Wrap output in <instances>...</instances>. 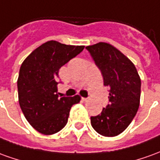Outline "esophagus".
Instances as JSON below:
<instances>
[{"label":"esophagus","instance_id":"1","mask_svg":"<svg viewBox=\"0 0 160 160\" xmlns=\"http://www.w3.org/2000/svg\"><path fill=\"white\" fill-rule=\"evenodd\" d=\"M81 99H82V101H84V102H87V101H88V100H90V98H81Z\"/></svg>","mask_w":160,"mask_h":160}]
</instances>
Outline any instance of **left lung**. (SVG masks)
<instances>
[{
    "label": "left lung",
    "instance_id": "8db88e82",
    "mask_svg": "<svg viewBox=\"0 0 160 160\" xmlns=\"http://www.w3.org/2000/svg\"><path fill=\"white\" fill-rule=\"evenodd\" d=\"M86 48L101 71L109 88V102L101 113L92 116L91 125L102 136L114 137L126 130L138 112L141 80L134 64L119 49L106 42Z\"/></svg>",
    "mask_w": 160,
    "mask_h": 160
}]
</instances>
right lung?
Here are the masks:
<instances>
[{
  "label": "right lung",
  "instance_id": "obj_1",
  "mask_svg": "<svg viewBox=\"0 0 160 160\" xmlns=\"http://www.w3.org/2000/svg\"><path fill=\"white\" fill-rule=\"evenodd\" d=\"M84 48L49 41L22 62L17 80L19 104L28 123L42 134L60 132L68 123L72 105L80 102V95L60 98L55 79L61 67Z\"/></svg>",
  "mask_w": 160,
  "mask_h": 160
}]
</instances>
